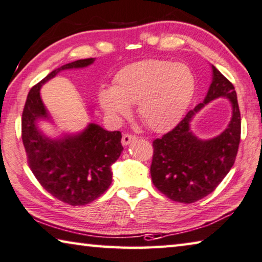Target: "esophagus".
Segmentation results:
<instances>
[{
  "mask_svg": "<svg viewBox=\"0 0 262 262\" xmlns=\"http://www.w3.org/2000/svg\"><path fill=\"white\" fill-rule=\"evenodd\" d=\"M136 140V136L134 135H129V134H124L122 136V140H121V143L122 146H128V144L134 142V141Z\"/></svg>",
  "mask_w": 262,
  "mask_h": 262,
  "instance_id": "1",
  "label": "esophagus"
}]
</instances>
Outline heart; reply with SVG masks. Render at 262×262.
I'll return each instance as SVG.
<instances>
[{
  "label": "heart",
  "mask_w": 262,
  "mask_h": 262,
  "mask_svg": "<svg viewBox=\"0 0 262 262\" xmlns=\"http://www.w3.org/2000/svg\"><path fill=\"white\" fill-rule=\"evenodd\" d=\"M194 92V77L184 64L149 59L123 68L114 89H103L99 101L107 114L124 118L128 105H138L141 120L152 130L171 127L183 115Z\"/></svg>",
  "instance_id": "b5f03b06"
}]
</instances>
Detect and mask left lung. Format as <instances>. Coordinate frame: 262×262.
Masks as SVG:
<instances>
[{"label": "left lung", "instance_id": "8db88e82", "mask_svg": "<svg viewBox=\"0 0 262 262\" xmlns=\"http://www.w3.org/2000/svg\"><path fill=\"white\" fill-rule=\"evenodd\" d=\"M226 97L232 105V118L222 135L198 139L189 129L193 116L210 101ZM242 119L234 86L212 65V82L204 101L161 139L152 142L151 181L171 201L191 204L206 197L221 184L233 167L238 152Z\"/></svg>", "mask_w": 262, "mask_h": 262}]
</instances>
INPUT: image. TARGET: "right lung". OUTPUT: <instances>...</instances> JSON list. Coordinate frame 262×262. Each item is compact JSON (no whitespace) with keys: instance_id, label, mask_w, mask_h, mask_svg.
Wrapping results in <instances>:
<instances>
[{"instance_id":"add662e5","label":"right lung","mask_w":262,"mask_h":262,"mask_svg":"<svg viewBox=\"0 0 262 262\" xmlns=\"http://www.w3.org/2000/svg\"><path fill=\"white\" fill-rule=\"evenodd\" d=\"M93 61L79 59L53 70L30 90L22 114V141L32 173L49 193L72 206L89 204L110 188L111 167L123 150L122 135L90 123L78 134L49 138L37 127L38 120L50 119L39 91L60 71L86 68Z\"/></svg>"}]
</instances>
